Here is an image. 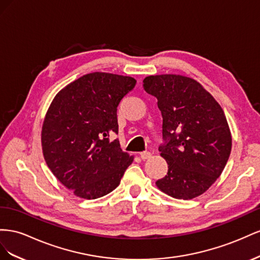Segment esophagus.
Instances as JSON below:
<instances>
[{
	"instance_id": "obj_1",
	"label": "esophagus",
	"mask_w": 260,
	"mask_h": 260,
	"mask_svg": "<svg viewBox=\"0 0 260 260\" xmlns=\"http://www.w3.org/2000/svg\"><path fill=\"white\" fill-rule=\"evenodd\" d=\"M139 154H140V158H142L143 160H147V159L151 158V153L149 151H143V152H140Z\"/></svg>"
}]
</instances>
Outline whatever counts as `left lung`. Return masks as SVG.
<instances>
[{
	"instance_id": "8db88e82",
	"label": "left lung",
	"mask_w": 260,
	"mask_h": 260,
	"mask_svg": "<svg viewBox=\"0 0 260 260\" xmlns=\"http://www.w3.org/2000/svg\"><path fill=\"white\" fill-rule=\"evenodd\" d=\"M158 99L166 145L159 147L168 173L155 182L165 194L192 199L217 181L229 160L232 136L223 110L197 80L176 74L144 79Z\"/></svg>"
}]
</instances>
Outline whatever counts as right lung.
I'll return each mask as SVG.
<instances>
[{"instance_id":"obj_1","label":"right lung","mask_w":260,"mask_h":260,"mask_svg":"<svg viewBox=\"0 0 260 260\" xmlns=\"http://www.w3.org/2000/svg\"><path fill=\"white\" fill-rule=\"evenodd\" d=\"M136 79L94 72L58 91L44 116L41 146L51 172L74 195L105 196L120 185L134 157L117 139L116 108Z\"/></svg>"}]
</instances>
